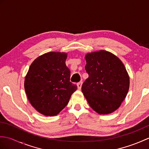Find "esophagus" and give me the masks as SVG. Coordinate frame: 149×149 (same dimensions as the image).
I'll return each instance as SVG.
<instances>
[{"instance_id":"34e87169","label":"esophagus","mask_w":149,"mask_h":149,"mask_svg":"<svg viewBox=\"0 0 149 149\" xmlns=\"http://www.w3.org/2000/svg\"><path fill=\"white\" fill-rule=\"evenodd\" d=\"M82 84H83V83H82V82H79V83H78L77 84L78 90H81V86H82Z\"/></svg>"}]
</instances>
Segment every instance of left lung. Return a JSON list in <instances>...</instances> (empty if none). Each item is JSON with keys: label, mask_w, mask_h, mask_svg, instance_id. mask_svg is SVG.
<instances>
[{"label": "left lung", "mask_w": 149, "mask_h": 149, "mask_svg": "<svg viewBox=\"0 0 149 149\" xmlns=\"http://www.w3.org/2000/svg\"><path fill=\"white\" fill-rule=\"evenodd\" d=\"M88 78L82 91L90 106L100 115L115 111L128 93L129 74L124 65L111 52L100 50L85 56Z\"/></svg>", "instance_id": "obj_1"}]
</instances>
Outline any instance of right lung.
I'll return each instance as SVG.
<instances>
[{
  "instance_id": "right-lung-1",
  "label": "right lung",
  "mask_w": 149,
  "mask_h": 149,
  "mask_svg": "<svg viewBox=\"0 0 149 149\" xmlns=\"http://www.w3.org/2000/svg\"><path fill=\"white\" fill-rule=\"evenodd\" d=\"M67 53L49 52L31 63L25 77V91L32 106L45 116H55L67 105L77 86L70 81Z\"/></svg>"
}]
</instances>
